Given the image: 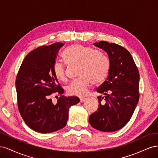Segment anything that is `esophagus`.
I'll list each match as a JSON object with an SVG mask.
<instances>
[{
    "label": "esophagus",
    "instance_id": "obj_1",
    "mask_svg": "<svg viewBox=\"0 0 158 158\" xmlns=\"http://www.w3.org/2000/svg\"><path fill=\"white\" fill-rule=\"evenodd\" d=\"M85 100H86V98H80V101L81 103H83L84 102H85Z\"/></svg>",
    "mask_w": 158,
    "mask_h": 158
}]
</instances>
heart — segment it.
<instances>
[{"instance_id": "obj_1", "label": "heart", "mask_w": 158, "mask_h": 158, "mask_svg": "<svg viewBox=\"0 0 158 158\" xmlns=\"http://www.w3.org/2000/svg\"><path fill=\"white\" fill-rule=\"evenodd\" d=\"M64 57L70 64H79L80 77L67 85L66 92L69 95L84 96L89 92L92 82L95 84H101L108 75L109 63L107 56L89 47L72 45L64 51ZM53 70L59 80L63 81L66 79V67L63 63H56Z\"/></svg>"}]
</instances>
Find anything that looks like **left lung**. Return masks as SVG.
<instances>
[{
  "label": "left lung",
  "mask_w": 158,
  "mask_h": 158,
  "mask_svg": "<svg viewBox=\"0 0 158 158\" xmlns=\"http://www.w3.org/2000/svg\"><path fill=\"white\" fill-rule=\"evenodd\" d=\"M94 45L102 49L109 60V75L97 89L99 107L89 117L92 127L114 132L125 127L132 116L140 97L139 71L125 48L102 41Z\"/></svg>",
  "instance_id": "left-lung-1"
}]
</instances>
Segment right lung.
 I'll return each mask as SVG.
<instances>
[{"instance_id":"obj_1","label":"right lung","mask_w":158,"mask_h":158,"mask_svg":"<svg viewBox=\"0 0 158 158\" xmlns=\"http://www.w3.org/2000/svg\"><path fill=\"white\" fill-rule=\"evenodd\" d=\"M64 45L58 42L33 50L23 59L16 76L19 111L26 125L40 133L64 127L69 107L80 102L78 97L62 95L64 89L54 73V64ZM54 94L60 96L56 103L51 99Z\"/></svg>"}]
</instances>
